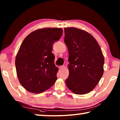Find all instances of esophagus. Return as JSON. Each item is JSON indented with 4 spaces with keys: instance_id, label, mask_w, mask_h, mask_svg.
<instances>
[{
    "instance_id": "1",
    "label": "esophagus",
    "mask_w": 120,
    "mask_h": 120,
    "mask_svg": "<svg viewBox=\"0 0 120 120\" xmlns=\"http://www.w3.org/2000/svg\"><path fill=\"white\" fill-rule=\"evenodd\" d=\"M64 66H59V68L60 69H62L64 68Z\"/></svg>"
}]
</instances>
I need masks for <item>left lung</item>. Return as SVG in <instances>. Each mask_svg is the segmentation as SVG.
<instances>
[{
	"instance_id": "1",
	"label": "left lung",
	"mask_w": 120,
	"mask_h": 120,
	"mask_svg": "<svg viewBox=\"0 0 120 120\" xmlns=\"http://www.w3.org/2000/svg\"><path fill=\"white\" fill-rule=\"evenodd\" d=\"M64 31L69 62L66 84L75 94H87L95 88L103 76L104 56L96 40L88 32L76 27H66Z\"/></svg>"
}]
</instances>
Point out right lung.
Listing matches in <instances>:
<instances>
[{
    "mask_svg": "<svg viewBox=\"0 0 120 120\" xmlns=\"http://www.w3.org/2000/svg\"><path fill=\"white\" fill-rule=\"evenodd\" d=\"M61 28H44L32 32L22 42L15 59L20 84L26 90L41 93L57 79L52 45L62 36Z\"/></svg>",
    "mask_w": 120,
    "mask_h": 120,
    "instance_id": "obj_1",
    "label": "right lung"
}]
</instances>
